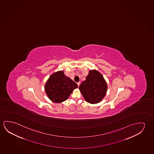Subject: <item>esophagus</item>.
Here are the masks:
<instances>
[{"label": "esophagus", "mask_w": 154, "mask_h": 154, "mask_svg": "<svg viewBox=\"0 0 154 154\" xmlns=\"http://www.w3.org/2000/svg\"><path fill=\"white\" fill-rule=\"evenodd\" d=\"M80 84H81V82H78V83H77V85H78V87L79 86Z\"/></svg>", "instance_id": "obj_1"}]
</instances>
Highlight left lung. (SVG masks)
I'll return each mask as SVG.
<instances>
[{
  "label": "left lung",
  "instance_id": "obj_1",
  "mask_svg": "<svg viewBox=\"0 0 154 154\" xmlns=\"http://www.w3.org/2000/svg\"><path fill=\"white\" fill-rule=\"evenodd\" d=\"M79 89L87 102L97 103L106 94L107 85L103 77L99 72L90 70L86 80L81 84Z\"/></svg>",
  "mask_w": 154,
  "mask_h": 154
}]
</instances>
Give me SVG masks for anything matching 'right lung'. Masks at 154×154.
Listing matches in <instances>:
<instances>
[{
  "label": "right lung",
  "mask_w": 154,
  "mask_h": 154,
  "mask_svg": "<svg viewBox=\"0 0 154 154\" xmlns=\"http://www.w3.org/2000/svg\"><path fill=\"white\" fill-rule=\"evenodd\" d=\"M78 85L66 77L63 71L53 73L45 84V90L48 97L53 102L60 103L66 100Z\"/></svg>",
  "instance_id": "1"
}]
</instances>
